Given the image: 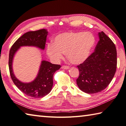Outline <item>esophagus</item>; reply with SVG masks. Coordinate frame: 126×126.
<instances>
[{
	"label": "esophagus",
	"mask_w": 126,
	"mask_h": 126,
	"mask_svg": "<svg viewBox=\"0 0 126 126\" xmlns=\"http://www.w3.org/2000/svg\"><path fill=\"white\" fill-rule=\"evenodd\" d=\"M69 67L68 66V65H63L62 67V68L64 69H69Z\"/></svg>",
	"instance_id": "34e87169"
}]
</instances>
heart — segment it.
<instances>
[{
    "label": "heart",
    "instance_id": "obj_1",
    "mask_svg": "<svg viewBox=\"0 0 126 126\" xmlns=\"http://www.w3.org/2000/svg\"><path fill=\"white\" fill-rule=\"evenodd\" d=\"M94 36L89 32H68L56 36L54 44L47 45V53L53 61L58 62L66 53L69 61L79 64L84 62L94 47Z\"/></svg>",
    "mask_w": 126,
    "mask_h": 126
}]
</instances>
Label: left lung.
I'll return each mask as SVG.
<instances>
[{"mask_svg": "<svg viewBox=\"0 0 126 126\" xmlns=\"http://www.w3.org/2000/svg\"><path fill=\"white\" fill-rule=\"evenodd\" d=\"M99 41L95 51L82 63L77 65L79 72L77 85L87 94H95L109 85L117 69L115 44L104 32H99Z\"/></svg>", "mask_w": 126, "mask_h": 126, "instance_id": "1", "label": "left lung"}]
</instances>
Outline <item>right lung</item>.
Wrapping results in <instances>:
<instances>
[{
  "mask_svg": "<svg viewBox=\"0 0 126 126\" xmlns=\"http://www.w3.org/2000/svg\"><path fill=\"white\" fill-rule=\"evenodd\" d=\"M47 31L45 29L29 31L24 33L12 46L9 54V69L11 79L15 85L22 93L29 96L40 98L45 96L51 91L53 85V75L61 66L54 64L47 61H42L39 73L36 78L30 83L19 81L14 75L12 61L15 53L22 46H34L44 49Z\"/></svg>",
  "mask_w": 126,
  "mask_h": 126,
  "instance_id": "obj_1",
  "label": "right lung"
}]
</instances>
